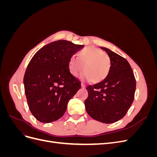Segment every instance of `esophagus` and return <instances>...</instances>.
<instances>
[{
	"label": "esophagus",
	"instance_id": "esophagus-1",
	"mask_svg": "<svg viewBox=\"0 0 157 157\" xmlns=\"http://www.w3.org/2000/svg\"><path fill=\"white\" fill-rule=\"evenodd\" d=\"M81 87H82V88H86V86H85L84 84L81 83Z\"/></svg>",
	"mask_w": 157,
	"mask_h": 157
}]
</instances>
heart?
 <instances>
[{
  "mask_svg": "<svg viewBox=\"0 0 157 157\" xmlns=\"http://www.w3.org/2000/svg\"><path fill=\"white\" fill-rule=\"evenodd\" d=\"M82 67L84 71L80 75V77L98 83L107 77L111 69V59L100 49L88 46L79 52L77 58L73 55L68 61V69L74 77H77Z\"/></svg>",
  "mask_w": 157,
  "mask_h": 157,
  "instance_id": "obj_1",
  "label": "heart"
}]
</instances>
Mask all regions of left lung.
Here are the masks:
<instances>
[{
    "label": "left lung",
    "mask_w": 157,
    "mask_h": 157,
    "mask_svg": "<svg viewBox=\"0 0 157 157\" xmlns=\"http://www.w3.org/2000/svg\"><path fill=\"white\" fill-rule=\"evenodd\" d=\"M105 50L111 59V69L101 82L86 88L88 98L85 108L94 119L106 124L124 117L134 99L136 82L128 61L108 48Z\"/></svg>",
    "instance_id": "left-lung-1"
}]
</instances>
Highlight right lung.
<instances>
[{
	"mask_svg": "<svg viewBox=\"0 0 157 157\" xmlns=\"http://www.w3.org/2000/svg\"><path fill=\"white\" fill-rule=\"evenodd\" d=\"M83 45L59 40L42 47L33 56L23 78L25 94L32 115L40 122L58 120L81 83L68 69L71 56Z\"/></svg>",
	"mask_w": 157,
	"mask_h": 157,
	"instance_id": "right-lung-1",
	"label": "right lung"
}]
</instances>
